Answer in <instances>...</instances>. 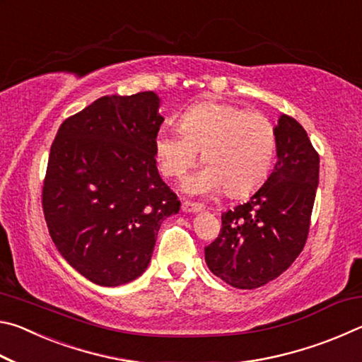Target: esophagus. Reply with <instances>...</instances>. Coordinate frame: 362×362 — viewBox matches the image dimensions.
Masks as SVG:
<instances>
[{
	"label": "esophagus",
	"instance_id": "obj_1",
	"mask_svg": "<svg viewBox=\"0 0 362 362\" xmlns=\"http://www.w3.org/2000/svg\"><path fill=\"white\" fill-rule=\"evenodd\" d=\"M182 211L183 212H201L203 211V207H201L199 204H196V203H189V201H183L182 203Z\"/></svg>",
	"mask_w": 362,
	"mask_h": 362
}]
</instances>
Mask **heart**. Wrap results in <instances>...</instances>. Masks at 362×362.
<instances>
[{"label":"heart","instance_id":"b5f03b06","mask_svg":"<svg viewBox=\"0 0 362 362\" xmlns=\"http://www.w3.org/2000/svg\"><path fill=\"white\" fill-rule=\"evenodd\" d=\"M180 131H159L155 153L163 174L180 177L201 151L204 169L185 180L188 193L225 189L241 198L260 188L272 170L276 131L265 115L218 102L189 107L180 118Z\"/></svg>","mask_w":362,"mask_h":362}]
</instances>
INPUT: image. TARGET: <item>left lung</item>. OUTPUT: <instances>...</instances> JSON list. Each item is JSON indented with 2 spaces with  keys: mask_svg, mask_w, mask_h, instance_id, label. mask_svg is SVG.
<instances>
[{
  "mask_svg": "<svg viewBox=\"0 0 362 362\" xmlns=\"http://www.w3.org/2000/svg\"><path fill=\"white\" fill-rule=\"evenodd\" d=\"M278 161L247 203L222 214L217 240L204 249L211 272L236 289H255L278 278L306 243L313 211L320 155L302 124L281 115Z\"/></svg>",
  "mask_w": 362,
  "mask_h": 362,
  "instance_id": "8db88e82",
  "label": "left lung"
}]
</instances>
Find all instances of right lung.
Listing matches in <instances>:
<instances>
[{
  "mask_svg": "<svg viewBox=\"0 0 362 362\" xmlns=\"http://www.w3.org/2000/svg\"><path fill=\"white\" fill-rule=\"evenodd\" d=\"M158 110L153 90L100 97L66 118L52 142L42 185L49 235L99 286L139 278L163 220L180 209L156 168Z\"/></svg>",
  "mask_w": 362,
  "mask_h": 362,
  "instance_id": "obj_1",
  "label": "right lung"
}]
</instances>
